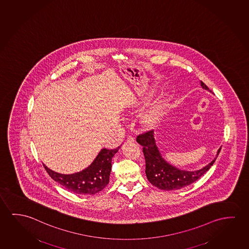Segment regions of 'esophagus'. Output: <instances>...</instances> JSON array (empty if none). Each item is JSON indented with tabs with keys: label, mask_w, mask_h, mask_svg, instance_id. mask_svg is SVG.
<instances>
[{
	"label": "esophagus",
	"mask_w": 249,
	"mask_h": 249,
	"mask_svg": "<svg viewBox=\"0 0 249 249\" xmlns=\"http://www.w3.org/2000/svg\"><path fill=\"white\" fill-rule=\"evenodd\" d=\"M126 141H127L128 142H134V138L133 137V136H128V137L126 138Z\"/></svg>",
	"instance_id": "1"
}]
</instances>
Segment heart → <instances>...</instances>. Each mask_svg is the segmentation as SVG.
Listing matches in <instances>:
<instances>
[{
  "mask_svg": "<svg viewBox=\"0 0 249 249\" xmlns=\"http://www.w3.org/2000/svg\"><path fill=\"white\" fill-rule=\"evenodd\" d=\"M165 106H166V103L165 101H160L157 104H155L153 106V108L146 113L144 117H143V121L146 125H153L157 123L158 120L160 117L163 111L165 110Z\"/></svg>",
  "mask_w": 249,
  "mask_h": 249,
  "instance_id": "heart-1",
  "label": "heart"
}]
</instances>
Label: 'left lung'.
<instances>
[{
  "label": "left lung",
  "instance_id": "8db88e82",
  "mask_svg": "<svg viewBox=\"0 0 249 249\" xmlns=\"http://www.w3.org/2000/svg\"><path fill=\"white\" fill-rule=\"evenodd\" d=\"M200 84L203 89L211 92L202 81H200ZM153 134V130H151L145 134H140L137 136L136 141L143 146V153L145 160V175L147 179L153 185L164 191L178 190L194 183L211 168L221 151L220 147L216 157L210 164L200 170L192 172L180 170L170 165L162 157Z\"/></svg>",
  "mask_w": 249,
  "mask_h": 249
}]
</instances>
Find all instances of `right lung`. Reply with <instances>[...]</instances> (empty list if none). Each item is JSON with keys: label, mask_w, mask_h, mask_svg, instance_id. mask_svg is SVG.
Instances as JSON below:
<instances>
[{"label": "right lung", "mask_w": 249, "mask_h": 249, "mask_svg": "<svg viewBox=\"0 0 249 249\" xmlns=\"http://www.w3.org/2000/svg\"><path fill=\"white\" fill-rule=\"evenodd\" d=\"M118 150L119 147L111 150L103 148L87 168L73 174H61L46 165H44V167L54 181L70 192L80 195H94L108 184L111 161Z\"/></svg>", "instance_id": "1"}]
</instances>
